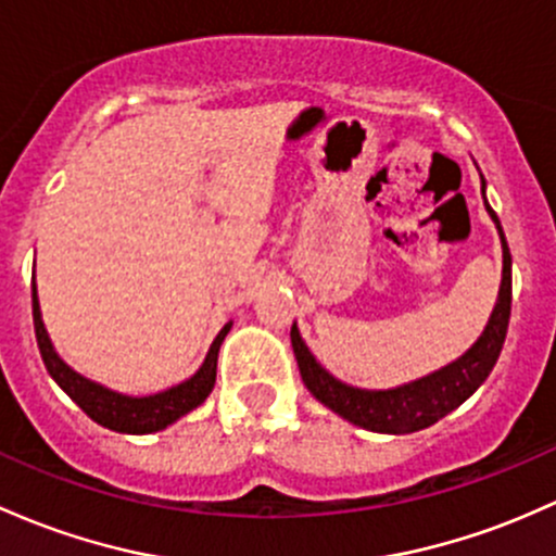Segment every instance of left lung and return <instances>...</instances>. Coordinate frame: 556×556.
Segmentation results:
<instances>
[{
    "mask_svg": "<svg viewBox=\"0 0 556 556\" xmlns=\"http://www.w3.org/2000/svg\"><path fill=\"white\" fill-rule=\"evenodd\" d=\"M483 203L488 216L493 218L498 229V240H502V285H498L496 306L491 311V319L478 340L467 353H462L456 362L446 364L438 371L419 377V380L406 382V386L388 388V390H367L345 386L343 380L332 377L329 371L316 362L314 353L308 351L306 340L301 338V329L292 321L290 340L292 351H295L298 369H301L303 382L311 390L319 404L332 408L334 414L348 419L351 425L364 427L371 432H388V435H406V432L425 430V427L435 425L438 419L446 417L456 406H462L469 395L475 393L491 375L493 364H496L498 353H502L506 327H509L511 314V253L506 245V237L502 222L493 213L485 200V181H483Z\"/></svg>",
    "mask_w": 556,
    "mask_h": 556,
    "instance_id": "left-lung-1",
    "label": "left lung"
}]
</instances>
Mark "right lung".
<instances>
[{
  "instance_id": "add662e5",
  "label": "right lung",
  "mask_w": 556,
  "mask_h": 556,
  "mask_svg": "<svg viewBox=\"0 0 556 556\" xmlns=\"http://www.w3.org/2000/svg\"><path fill=\"white\" fill-rule=\"evenodd\" d=\"M30 301H34L36 343H39V353L41 358H45L47 371H50L52 380L71 395L73 404L81 406V412L87 414V417L94 419L97 425L108 427V430L126 432V435H148V432L163 430V427L174 425L176 419L185 417L192 408L203 404L211 395L213 386H216L218 348H222L224 338H227L231 321L224 325L222 332L216 334V340H213L208 348V356H205L203 367L194 371L189 380L152 395H126L118 393V390L100 386V382L89 380V377L78 375L76 369L68 367V364L60 358V353L54 351L45 321H41L36 282L30 285Z\"/></svg>"
}]
</instances>
